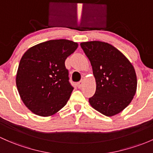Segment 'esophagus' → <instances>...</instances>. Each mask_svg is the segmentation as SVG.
Here are the masks:
<instances>
[{"label": "esophagus", "instance_id": "esophagus-1", "mask_svg": "<svg viewBox=\"0 0 153 153\" xmlns=\"http://www.w3.org/2000/svg\"><path fill=\"white\" fill-rule=\"evenodd\" d=\"M82 84H83V80H81V81H80L79 82L77 83V86H78V88H81Z\"/></svg>", "mask_w": 153, "mask_h": 153}]
</instances>
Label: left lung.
<instances>
[{"label": "left lung", "mask_w": 153, "mask_h": 153, "mask_svg": "<svg viewBox=\"0 0 153 153\" xmlns=\"http://www.w3.org/2000/svg\"><path fill=\"white\" fill-rule=\"evenodd\" d=\"M92 66L96 91L90 105L107 117L121 112L136 94L137 80L128 59L111 45L100 41L81 43Z\"/></svg>", "instance_id": "obj_1"}]
</instances>
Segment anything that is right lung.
Listing matches in <instances>:
<instances>
[{
    "instance_id": "obj_1",
    "label": "right lung",
    "mask_w": 153,
    "mask_h": 153,
    "mask_svg": "<svg viewBox=\"0 0 153 153\" xmlns=\"http://www.w3.org/2000/svg\"><path fill=\"white\" fill-rule=\"evenodd\" d=\"M77 48L78 43L70 40H49L22 56L16 84L22 102L33 114L48 117L67 104L74 88L65 60Z\"/></svg>"
}]
</instances>
